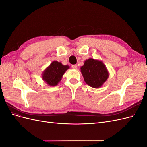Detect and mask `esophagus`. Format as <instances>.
<instances>
[{
  "instance_id": "esophagus-1",
  "label": "esophagus",
  "mask_w": 147,
  "mask_h": 147,
  "mask_svg": "<svg viewBox=\"0 0 147 147\" xmlns=\"http://www.w3.org/2000/svg\"><path fill=\"white\" fill-rule=\"evenodd\" d=\"M72 69H77V65H76V64L72 65Z\"/></svg>"
}]
</instances>
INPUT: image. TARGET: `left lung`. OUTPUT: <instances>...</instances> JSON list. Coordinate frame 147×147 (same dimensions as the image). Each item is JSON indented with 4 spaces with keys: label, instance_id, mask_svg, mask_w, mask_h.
<instances>
[{
    "label": "left lung",
    "instance_id": "obj_1",
    "mask_svg": "<svg viewBox=\"0 0 147 147\" xmlns=\"http://www.w3.org/2000/svg\"><path fill=\"white\" fill-rule=\"evenodd\" d=\"M80 69L84 82L92 88L100 87L109 77L107 70L103 63L94 59L90 58L84 61Z\"/></svg>",
    "mask_w": 147,
    "mask_h": 147
}]
</instances>
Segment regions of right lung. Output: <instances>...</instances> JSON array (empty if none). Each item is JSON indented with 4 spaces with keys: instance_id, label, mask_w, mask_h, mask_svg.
<instances>
[{
    "instance_id": "1",
    "label": "right lung",
    "mask_w": 147,
    "mask_h": 147,
    "mask_svg": "<svg viewBox=\"0 0 147 147\" xmlns=\"http://www.w3.org/2000/svg\"><path fill=\"white\" fill-rule=\"evenodd\" d=\"M69 68L68 65H63L57 61H53L43 73V80L49 85L56 86L61 81L63 75Z\"/></svg>"
}]
</instances>
